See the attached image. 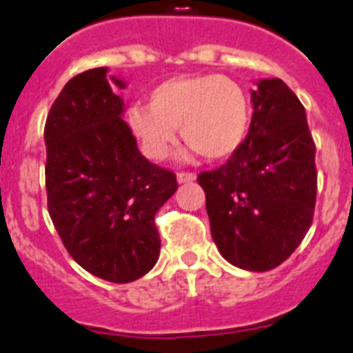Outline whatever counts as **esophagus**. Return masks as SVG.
Listing matches in <instances>:
<instances>
[{
    "instance_id": "obj_1",
    "label": "esophagus",
    "mask_w": 353,
    "mask_h": 353,
    "mask_svg": "<svg viewBox=\"0 0 353 353\" xmlns=\"http://www.w3.org/2000/svg\"><path fill=\"white\" fill-rule=\"evenodd\" d=\"M195 174L194 172H177V181L179 183H192V181H195Z\"/></svg>"
}]
</instances>
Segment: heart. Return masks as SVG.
<instances>
[{
  "label": "heart",
  "mask_w": 353,
  "mask_h": 353,
  "mask_svg": "<svg viewBox=\"0 0 353 353\" xmlns=\"http://www.w3.org/2000/svg\"><path fill=\"white\" fill-rule=\"evenodd\" d=\"M252 108L247 92L220 74L176 76L156 85L147 106L134 104L128 124L147 158L172 152L181 128L183 142L210 161L229 159L249 137Z\"/></svg>",
  "instance_id": "obj_1"
}]
</instances>
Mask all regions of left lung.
Instances as JSON below:
<instances>
[{
	"label": "left lung",
	"instance_id": "left-lung-1",
	"mask_svg": "<svg viewBox=\"0 0 353 353\" xmlns=\"http://www.w3.org/2000/svg\"><path fill=\"white\" fill-rule=\"evenodd\" d=\"M256 85L243 147L197 181L220 254L238 268L266 272L286 261L311 228L316 147L305 108L283 79Z\"/></svg>",
	"mask_w": 353,
	"mask_h": 353
}]
</instances>
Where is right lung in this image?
<instances>
[{"label": "right lung", "mask_w": 353, "mask_h": 353, "mask_svg": "<svg viewBox=\"0 0 353 353\" xmlns=\"http://www.w3.org/2000/svg\"><path fill=\"white\" fill-rule=\"evenodd\" d=\"M122 79L106 67L67 81L44 128L48 210L76 263L110 283H131L159 256L154 214L176 194L174 172L143 158L124 101Z\"/></svg>", "instance_id": "right-lung-1"}]
</instances>
